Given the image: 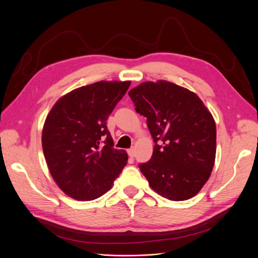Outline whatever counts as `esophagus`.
<instances>
[{
  "mask_svg": "<svg viewBox=\"0 0 258 258\" xmlns=\"http://www.w3.org/2000/svg\"><path fill=\"white\" fill-rule=\"evenodd\" d=\"M127 152H128V155H129L130 158H134V157H135V155H136L135 148H130V150H128Z\"/></svg>",
  "mask_w": 258,
  "mask_h": 258,
  "instance_id": "1",
  "label": "esophagus"
}]
</instances>
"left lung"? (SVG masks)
I'll list each match as a JSON object with an SVG mask.
<instances>
[{
    "label": "left lung",
    "instance_id": "8db88e82",
    "mask_svg": "<svg viewBox=\"0 0 258 258\" xmlns=\"http://www.w3.org/2000/svg\"><path fill=\"white\" fill-rule=\"evenodd\" d=\"M128 95L136 111L146 117L155 142L152 158L139 165L148 184L169 200L194 197L214 167L216 126L212 114L196 93L167 81L142 83Z\"/></svg>",
    "mask_w": 258,
    "mask_h": 258
}]
</instances>
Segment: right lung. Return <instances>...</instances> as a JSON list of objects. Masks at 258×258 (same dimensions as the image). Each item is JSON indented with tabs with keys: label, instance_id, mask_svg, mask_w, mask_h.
<instances>
[{
	"label": "right lung",
	"instance_id": "right-lung-1",
	"mask_svg": "<svg viewBox=\"0 0 258 258\" xmlns=\"http://www.w3.org/2000/svg\"><path fill=\"white\" fill-rule=\"evenodd\" d=\"M131 82L101 81L61 97L48 113L42 146L49 172L73 199L89 201L111 189L126 166V151L116 150L106 119Z\"/></svg>",
	"mask_w": 258,
	"mask_h": 258
}]
</instances>
